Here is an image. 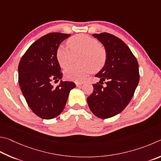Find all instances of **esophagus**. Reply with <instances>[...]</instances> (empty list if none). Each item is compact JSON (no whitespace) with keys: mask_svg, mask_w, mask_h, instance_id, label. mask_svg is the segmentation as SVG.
<instances>
[{"mask_svg":"<svg viewBox=\"0 0 161 161\" xmlns=\"http://www.w3.org/2000/svg\"><path fill=\"white\" fill-rule=\"evenodd\" d=\"M75 85H76V86H77V87H79V86H80L81 85H83V83H78V82H76L75 83Z\"/></svg>","mask_w":161,"mask_h":161,"instance_id":"1","label":"esophagus"}]
</instances>
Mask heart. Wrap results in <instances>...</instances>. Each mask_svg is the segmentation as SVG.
<instances>
[{
    "mask_svg": "<svg viewBox=\"0 0 161 161\" xmlns=\"http://www.w3.org/2000/svg\"><path fill=\"white\" fill-rule=\"evenodd\" d=\"M70 48L60 46L56 52V58L61 68L69 66L74 60V56L80 55L79 62L81 65L71 66L64 70L65 78L69 80L81 82L92 70L102 69L107 58L105 48L94 38L86 35H77L67 41Z\"/></svg>",
    "mask_w": 161,
    "mask_h": 161,
    "instance_id": "heart-1",
    "label": "heart"
}]
</instances>
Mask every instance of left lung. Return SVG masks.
I'll return each instance as SVG.
<instances>
[{
    "label": "left lung",
    "mask_w": 161,
    "mask_h": 161,
    "mask_svg": "<svg viewBox=\"0 0 161 161\" xmlns=\"http://www.w3.org/2000/svg\"><path fill=\"white\" fill-rule=\"evenodd\" d=\"M105 47L107 58L95 76L107 86L93 84V92L87 98L89 108L95 116L108 119L119 114L130 102L139 82V64L122 39L111 34H93Z\"/></svg>",
    "instance_id": "8db88e82"
}]
</instances>
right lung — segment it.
<instances>
[{"label":"right lung","mask_w":161,"mask_h":161,"mask_svg":"<svg viewBox=\"0 0 161 161\" xmlns=\"http://www.w3.org/2000/svg\"><path fill=\"white\" fill-rule=\"evenodd\" d=\"M70 35L52 32L42 36L28 48L18 66V81L27 105L42 119H51L64 110L69 92L75 87L70 81L51 82L62 78L56 58L59 45ZM54 81V82H55Z\"/></svg>","instance_id":"add662e5"}]
</instances>
